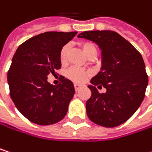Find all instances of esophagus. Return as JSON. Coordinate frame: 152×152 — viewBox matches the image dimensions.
I'll return each instance as SVG.
<instances>
[{
    "instance_id": "1",
    "label": "esophagus",
    "mask_w": 152,
    "mask_h": 152,
    "mask_svg": "<svg viewBox=\"0 0 152 152\" xmlns=\"http://www.w3.org/2000/svg\"><path fill=\"white\" fill-rule=\"evenodd\" d=\"M74 87H75V90L77 91L80 90V88L82 87V85H81V84H78V83H75V84H74Z\"/></svg>"
}]
</instances>
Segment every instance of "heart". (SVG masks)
<instances>
[{"mask_svg": "<svg viewBox=\"0 0 152 152\" xmlns=\"http://www.w3.org/2000/svg\"><path fill=\"white\" fill-rule=\"evenodd\" d=\"M80 46L82 47L84 54L88 58L91 57V56H95L97 54V47L93 43L85 41V42H82L80 44ZM68 51H69V46H64L60 51L59 58H60V61L61 64L66 63V61L68 60ZM66 76L68 79H69L70 81H72L74 83H82L88 78L89 73L83 69H79V68L73 67L66 72Z\"/></svg>", "mask_w": 152, "mask_h": 152, "instance_id": "1", "label": "heart"}]
</instances>
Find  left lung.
Returning <instances> with one entry per match:
<instances>
[{"label":"left lung","instance_id":"left-lung-1","mask_svg":"<svg viewBox=\"0 0 152 152\" xmlns=\"http://www.w3.org/2000/svg\"><path fill=\"white\" fill-rule=\"evenodd\" d=\"M78 37L94 41L102 51L101 71L88 86L91 96L86 101L87 115L99 126L117 127L136 113L144 99L148 76L142 57L115 31H84ZM96 86L107 91L99 94Z\"/></svg>","mask_w":152,"mask_h":152}]
</instances>
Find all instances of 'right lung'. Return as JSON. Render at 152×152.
Listing matches in <instances>:
<instances>
[{"mask_svg": "<svg viewBox=\"0 0 152 152\" xmlns=\"http://www.w3.org/2000/svg\"><path fill=\"white\" fill-rule=\"evenodd\" d=\"M76 33L48 31L29 39L16 49L8 71L10 95L30 121L52 125L65 117L75 94L73 83L61 76V83L53 85L47 76L61 69L60 51Z\"/></svg>", "mask_w": 152, "mask_h": 152, "instance_id": "right-lung-1", "label": "right lung"}]
</instances>
